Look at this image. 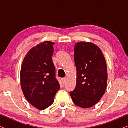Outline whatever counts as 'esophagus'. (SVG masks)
Wrapping results in <instances>:
<instances>
[{
	"label": "esophagus",
	"instance_id": "34e87169",
	"mask_svg": "<svg viewBox=\"0 0 128 128\" xmlns=\"http://www.w3.org/2000/svg\"><path fill=\"white\" fill-rule=\"evenodd\" d=\"M62 82L63 84H64L66 82V78H62Z\"/></svg>",
	"mask_w": 128,
	"mask_h": 128
}]
</instances>
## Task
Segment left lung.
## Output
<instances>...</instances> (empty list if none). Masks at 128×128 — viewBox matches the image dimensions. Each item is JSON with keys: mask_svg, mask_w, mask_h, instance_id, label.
<instances>
[{"mask_svg": "<svg viewBox=\"0 0 128 128\" xmlns=\"http://www.w3.org/2000/svg\"><path fill=\"white\" fill-rule=\"evenodd\" d=\"M74 51L76 86L70 95L77 106L92 107L99 102L106 90L108 74L106 59L100 48L92 42H78Z\"/></svg>", "mask_w": 128, "mask_h": 128, "instance_id": "1", "label": "left lung"}]
</instances>
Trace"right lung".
I'll use <instances>...</instances> for the list:
<instances>
[{
	"label": "right lung",
	"mask_w": 128,
	"mask_h": 128,
	"mask_svg": "<svg viewBox=\"0 0 128 128\" xmlns=\"http://www.w3.org/2000/svg\"><path fill=\"white\" fill-rule=\"evenodd\" d=\"M54 44L50 41H44L31 48L24 58L21 68L20 83L24 97L40 110L46 109L53 104L60 88L52 62Z\"/></svg>",
	"instance_id": "obj_1"
}]
</instances>
